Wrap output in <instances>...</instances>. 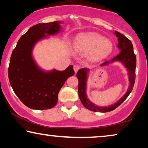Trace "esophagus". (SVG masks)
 Returning a JSON list of instances; mask_svg holds the SVG:
<instances>
[{"label": "esophagus", "mask_w": 148, "mask_h": 148, "mask_svg": "<svg viewBox=\"0 0 148 148\" xmlns=\"http://www.w3.org/2000/svg\"><path fill=\"white\" fill-rule=\"evenodd\" d=\"M81 68V66L79 65H78V64H75V65H74L73 66V69H74V71L75 72L77 73L78 71V70L79 69Z\"/></svg>", "instance_id": "esophagus-1"}]
</instances>
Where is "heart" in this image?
Instances as JSON below:
<instances>
[{
	"instance_id": "heart-1",
	"label": "heart",
	"mask_w": 148,
	"mask_h": 148,
	"mask_svg": "<svg viewBox=\"0 0 148 148\" xmlns=\"http://www.w3.org/2000/svg\"><path fill=\"white\" fill-rule=\"evenodd\" d=\"M74 48L84 53L90 52L93 58H102L108 56L113 49V44L110 40L96 33H81L75 38Z\"/></svg>"
}]
</instances>
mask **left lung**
I'll return each instance as SVG.
<instances>
[{
  "label": "left lung",
  "mask_w": 148,
  "mask_h": 148,
  "mask_svg": "<svg viewBox=\"0 0 148 148\" xmlns=\"http://www.w3.org/2000/svg\"><path fill=\"white\" fill-rule=\"evenodd\" d=\"M114 34L118 38V48L120 50V53L114 56L111 60L103 62L102 64H100V66H106L115 61L121 62L128 71L129 86L125 94L118 102L108 106H99L91 102L88 98L86 94L87 81H88V73L90 71V69L88 68H83L79 70L77 73V77L79 80V97L81 102L84 107H86L87 109H89L90 110L94 111V112H106L114 110L126 100L134 86L135 80V68H136V56L133 51L132 42L128 38L125 37L123 34L119 33L118 32L115 31Z\"/></svg>",
  "instance_id": "left-lung-1"
}]
</instances>
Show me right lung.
<instances>
[{
  "label": "right lung",
  "mask_w": 148,
  "mask_h": 148,
  "mask_svg": "<svg viewBox=\"0 0 148 148\" xmlns=\"http://www.w3.org/2000/svg\"><path fill=\"white\" fill-rule=\"evenodd\" d=\"M61 21L38 23L20 38L12 52L9 66V79L14 92L28 108L46 110L58 102V94L66 80L75 73L73 65L65 70L46 71L32 56L36 44L48 36L59 33Z\"/></svg>",
  "instance_id": "add662e5"
}]
</instances>
